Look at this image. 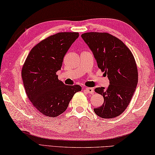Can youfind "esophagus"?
<instances>
[{"mask_svg":"<svg viewBox=\"0 0 155 155\" xmlns=\"http://www.w3.org/2000/svg\"><path fill=\"white\" fill-rule=\"evenodd\" d=\"M85 91L87 94H94V89L93 88H91V87H87V88H85Z\"/></svg>","mask_w":155,"mask_h":155,"instance_id":"esophagus-1","label":"esophagus"}]
</instances>
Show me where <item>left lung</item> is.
<instances>
[{
	"label": "left lung",
	"mask_w": 155,
	"mask_h": 155,
	"mask_svg": "<svg viewBox=\"0 0 155 155\" xmlns=\"http://www.w3.org/2000/svg\"><path fill=\"white\" fill-rule=\"evenodd\" d=\"M94 53L97 66L110 81L107 88L95 91L103 95L102 106L94 108L97 116L112 119L121 114L130 103L138 81L136 60L127 47L107 32H86L81 35Z\"/></svg>",
	"instance_id": "obj_1"
}]
</instances>
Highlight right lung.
<instances>
[{"instance_id": "obj_1", "label": "right lung", "mask_w": 155, "mask_h": 155, "mask_svg": "<svg viewBox=\"0 0 155 155\" xmlns=\"http://www.w3.org/2000/svg\"><path fill=\"white\" fill-rule=\"evenodd\" d=\"M78 36V32H59L48 36L31 49L22 67L27 96L45 116L55 117L62 114L74 95L82 89L78 85H64L56 74Z\"/></svg>"}]
</instances>
